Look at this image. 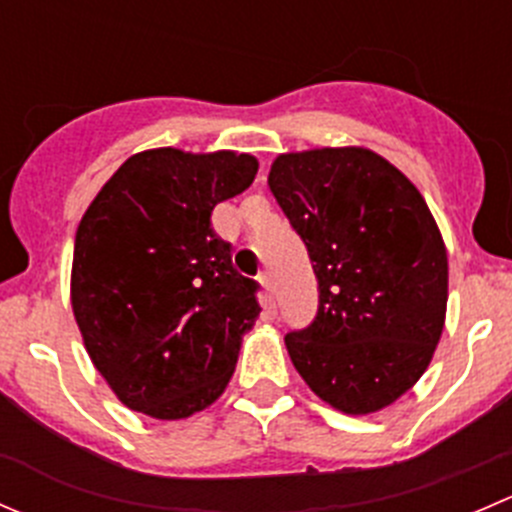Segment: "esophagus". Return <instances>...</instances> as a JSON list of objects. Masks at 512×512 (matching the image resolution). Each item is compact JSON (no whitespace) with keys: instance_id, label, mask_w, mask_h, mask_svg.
<instances>
[{"instance_id":"esophagus-1","label":"esophagus","mask_w":512,"mask_h":512,"mask_svg":"<svg viewBox=\"0 0 512 512\" xmlns=\"http://www.w3.org/2000/svg\"><path fill=\"white\" fill-rule=\"evenodd\" d=\"M260 285L265 287L267 294H270V304H272V294H275V282H272L270 272H262V275H260Z\"/></svg>"}]
</instances>
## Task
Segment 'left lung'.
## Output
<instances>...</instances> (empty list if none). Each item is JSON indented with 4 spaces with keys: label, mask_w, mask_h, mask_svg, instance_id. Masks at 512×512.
I'll list each match as a JSON object with an SVG mask.
<instances>
[{
    "label": "left lung",
    "mask_w": 512,
    "mask_h": 512,
    "mask_svg": "<svg viewBox=\"0 0 512 512\" xmlns=\"http://www.w3.org/2000/svg\"><path fill=\"white\" fill-rule=\"evenodd\" d=\"M272 195L302 237L319 309L285 337L289 359L332 409L366 416L431 364L448 302V255L418 188L364 146L280 153Z\"/></svg>",
    "instance_id": "1"
}]
</instances>
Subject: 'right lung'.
<instances>
[{"instance_id": "add662e5", "label": "right lung", "mask_w": 512, "mask_h": 512, "mask_svg": "<svg viewBox=\"0 0 512 512\" xmlns=\"http://www.w3.org/2000/svg\"><path fill=\"white\" fill-rule=\"evenodd\" d=\"M250 153L131 156L76 230L71 309L98 374L131 411L180 421L223 396L260 304L210 213L255 180Z\"/></svg>"}]
</instances>
